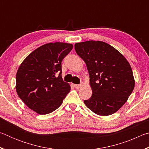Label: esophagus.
<instances>
[{
    "label": "esophagus",
    "instance_id": "34e87169",
    "mask_svg": "<svg viewBox=\"0 0 149 149\" xmlns=\"http://www.w3.org/2000/svg\"><path fill=\"white\" fill-rule=\"evenodd\" d=\"M82 84H79V85H74V87L76 88V89H79V88H81L82 87Z\"/></svg>",
    "mask_w": 149,
    "mask_h": 149
}]
</instances>
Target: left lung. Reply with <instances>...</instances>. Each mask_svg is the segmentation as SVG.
<instances>
[{"label": "left lung", "instance_id": "1", "mask_svg": "<svg viewBox=\"0 0 149 149\" xmlns=\"http://www.w3.org/2000/svg\"><path fill=\"white\" fill-rule=\"evenodd\" d=\"M75 50L86 64L90 77L93 94L84 100L85 104L100 116L117 112L135 87L130 63L115 48L102 41L77 42Z\"/></svg>", "mask_w": 149, "mask_h": 149}]
</instances>
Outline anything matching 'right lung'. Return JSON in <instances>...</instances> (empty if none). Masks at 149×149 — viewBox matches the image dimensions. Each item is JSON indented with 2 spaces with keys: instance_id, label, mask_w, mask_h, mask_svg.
I'll use <instances>...</instances> for the list:
<instances>
[{
  "instance_id": "right-lung-1",
  "label": "right lung",
  "mask_w": 149,
  "mask_h": 149,
  "mask_svg": "<svg viewBox=\"0 0 149 149\" xmlns=\"http://www.w3.org/2000/svg\"><path fill=\"white\" fill-rule=\"evenodd\" d=\"M73 49L72 44L50 42L33 50L17 70V95L39 114L51 113L62 104L70 91L62 77V61Z\"/></svg>"
}]
</instances>
